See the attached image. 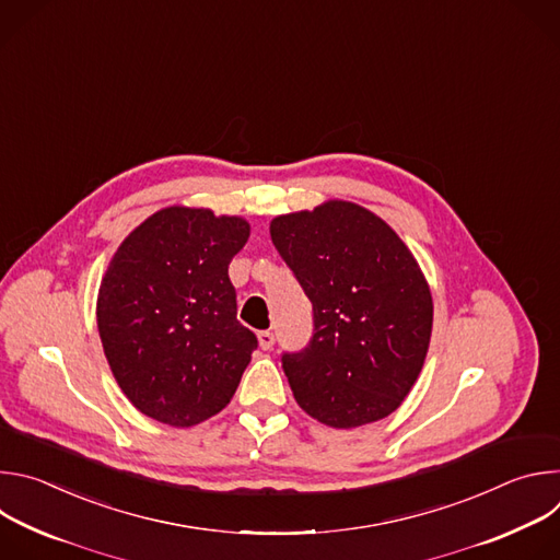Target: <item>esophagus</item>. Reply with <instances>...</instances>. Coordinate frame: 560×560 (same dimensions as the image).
Returning a JSON list of instances; mask_svg holds the SVG:
<instances>
[{
	"label": "esophagus",
	"mask_w": 560,
	"mask_h": 560,
	"mask_svg": "<svg viewBox=\"0 0 560 560\" xmlns=\"http://www.w3.org/2000/svg\"><path fill=\"white\" fill-rule=\"evenodd\" d=\"M257 339H259L261 350H270V348L275 346V335H272V332H268V330H261V332L257 335Z\"/></svg>",
	"instance_id": "1"
}]
</instances>
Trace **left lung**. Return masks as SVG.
Here are the masks:
<instances>
[{
  "label": "left lung",
  "instance_id": "left-lung-1",
  "mask_svg": "<svg viewBox=\"0 0 560 560\" xmlns=\"http://www.w3.org/2000/svg\"><path fill=\"white\" fill-rule=\"evenodd\" d=\"M270 236L314 312L307 348L283 354L296 404L335 430L385 419L417 383L432 337V292L412 250L343 199L275 217Z\"/></svg>",
  "mask_w": 560,
  "mask_h": 560
}]
</instances>
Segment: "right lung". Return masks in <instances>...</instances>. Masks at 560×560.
I'll return each instance as SVG.
<instances>
[{"mask_svg": "<svg viewBox=\"0 0 560 560\" xmlns=\"http://www.w3.org/2000/svg\"><path fill=\"white\" fill-rule=\"evenodd\" d=\"M250 223L210 208L168 206L119 244L97 294L106 361L145 417L192 428L236 392L257 337L236 322L228 277Z\"/></svg>", "mask_w": 560, "mask_h": 560, "instance_id": "add662e5", "label": "right lung"}]
</instances>
